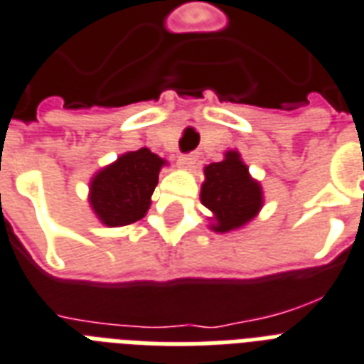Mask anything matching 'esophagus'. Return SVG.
I'll use <instances>...</instances> for the list:
<instances>
[{"label":"esophagus","instance_id":"34e87169","mask_svg":"<svg viewBox=\"0 0 364 364\" xmlns=\"http://www.w3.org/2000/svg\"><path fill=\"white\" fill-rule=\"evenodd\" d=\"M198 156L196 154H181V156L177 158V164L181 166L183 170H191L194 164H196Z\"/></svg>","mask_w":364,"mask_h":364}]
</instances>
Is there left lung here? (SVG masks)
I'll use <instances>...</instances> for the list:
<instances>
[{
  "label": "left lung",
  "instance_id": "8db88e82",
  "mask_svg": "<svg viewBox=\"0 0 364 364\" xmlns=\"http://www.w3.org/2000/svg\"><path fill=\"white\" fill-rule=\"evenodd\" d=\"M200 202L212 212V231H238L262 212L263 188L250 176L240 152L227 151L221 162H212L204 168Z\"/></svg>",
  "mask_w": 364,
  "mask_h": 364
}]
</instances>
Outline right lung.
<instances>
[{
    "label": "right lung",
    "mask_w": 364,
    "mask_h": 364,
    "mask_svg": "<svg viewBox=\"0 0 364 364\" xmlns=\"http://www.w3.org/2000/svg\"><path fill=\"white\" fill-rule=\"evenodd\" d=\"M166 160L149 149L124 152L90 181V208L107 227H124L145 218L158 173Z\"/></svg>",
    "instance_id": "add662e5"
}]
</instances>
